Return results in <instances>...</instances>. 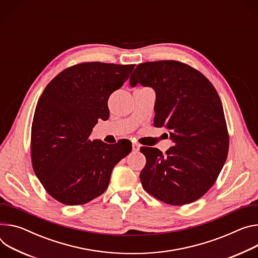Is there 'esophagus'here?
Wrapping results in <instances>:
<instances>
[{"mask_svg": "<svg viewBox=\"0 0 258 258\" xmlns=\"http://www.w3.org/2000/svg\"><path fill=\"white\" fill-rule=\"evenodd\" d=\"M140 145L138 143H133V151H139Z\"/></svg>", "mask_w": 258, "mask_h": 258, "instance_id": "obj_1", "label": "esophagus"}]
</instances>
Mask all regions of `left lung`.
<instances>
[{"label":"left lung","instance_id":"left-lung-1","mask_svg":"<svg viewBox=\"0 0 258 258\" xmlns=\"http://www.w3.org/2000/svg\"><path fill=\"white\" fill-rule=\"evenodd\" d=\"M155 91L154 126H166L174 143L163 155L142 147L146 165L140 174L143 188L170 205L203 197L223 168L228 135L220 98L214 86L194 68L176 60L142 62L130 79Z\"/></svg>","mask_w":258,"mask_h":258}]
</instances>
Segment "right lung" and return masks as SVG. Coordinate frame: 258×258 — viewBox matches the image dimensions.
Masks as SVG:
<instances>
[{
  "label": "right lung",
  "mask_w": 258,
  "mask_h": 258,
  "mask_svg": "<svg viewBox=\"0 0 258 258\" xmlns=\"http://www.w3.org/2000/svg\"><path fill=\"white\" fill-rule=\"evenodd\" d=\"M134 68L79 63L63 70L44 89L32 126V162L56 201L76 206L98 198L107 189L116 163L132 151L128 140L113 148L89 137L100 118H109L108 99Z\"/></svg>",
  "instance_id": "right-lung-1"
}]
</instances>
